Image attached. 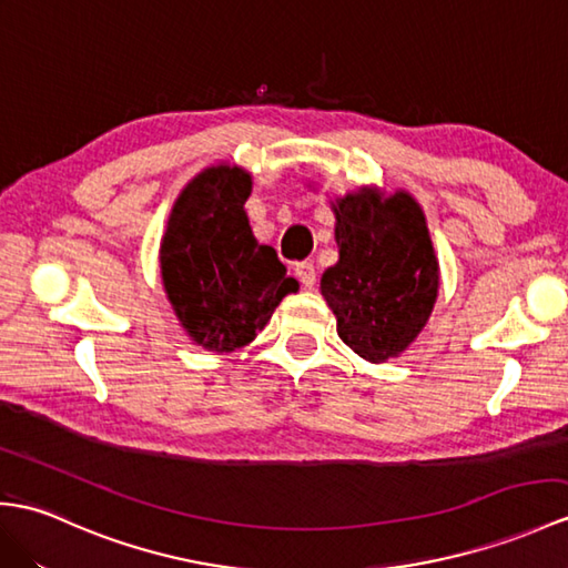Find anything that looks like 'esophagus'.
<instances>
[{
  "mask_svg": "<svg viewBox=\"0 0 568 568\" xmlns=\"http://www.w3.org/2000/svg\"><path fill=\"white\" fill-rule=\"evenodd\" d=\"M295 275L300 278V283L305 287H312L316 283V271H314V263L310 261H300L295 266Z\"/></svg>",
  "mask_w": 568,
  "mask_h": 568,
  "instance_id": "34e87169",
  "label": "esophagus"
}]
</instances>
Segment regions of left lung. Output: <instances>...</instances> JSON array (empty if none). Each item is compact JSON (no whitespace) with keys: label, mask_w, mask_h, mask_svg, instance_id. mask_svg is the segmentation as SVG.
Instances as JSON below:
<instances>
[{"label":"left lung","mask_w":568,"mask_h":568,"mask_svg":"<svg viewBox=\"0 0 568 568\" xmlns=\"http://www.w3.org/2000/svg\"><path fill=\"white\" fill-rule=\"evenodd\" d=\"M338 261L322 275L336 332L361 358L399 355L426 326L438 297V261L424 213L399 191H358L334 205Z\"/></svg>","instance_id":"obj_1"}]
</instances>
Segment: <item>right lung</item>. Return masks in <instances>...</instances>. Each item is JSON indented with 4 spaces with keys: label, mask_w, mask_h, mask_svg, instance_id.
<instances>
[{
    "label": "right lung",
    "mask_w": 568,
    "mask_h": 568,
    "mask_svg": "<svg viewBox=\"0 0 568 568\" xmlns=\"http://www.w3.org/2000/svg\"><path fill=\"white\" fill-rule=\"evenodd\" d=\"M248 193L252 176L240 166L205 169L179 195L162 242L171 307L207 351L246 346L297 290L275 248L254 240L244 213Z\"/></svg>",
    "instance_id": "right-lung-1"
}]
</instances>
